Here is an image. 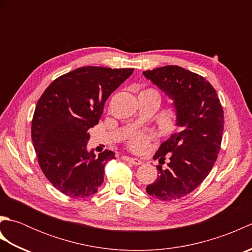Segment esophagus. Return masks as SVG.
<instances>
[{"mask_svg":"<svg viewBox=\"0 0 252 252\" xmlns=\"http://www.w3.org/2000/svg\"><path fill=\"white\" fill-rule=\"evenodd\" d=\"M122 159H123V160H126V161H127V162L132 163V164H134V165H140V164H142V160L137 159V158H131V157L123 156V157H122Z\"/></svg>","mask_w":252,"mask_h":252,"instance_id":"1","label":"esophagus"}]
</instances>
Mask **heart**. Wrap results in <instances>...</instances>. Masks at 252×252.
I'll return each mask as SVG.
<instances>
[{"mask_svg":"<svg viewBox=\"0 0 252 252\" xmlns=\"http://www.w3.org/2000/svg\"><path fill=\"white\" fill-rule=\"evenodd\" d=\"M145 92H152L159 95L157 91L154 89H147L145 91H143L142 93H145ZM155 136H156V134L152 131H138V132L133 133L131 136H129V138H127L126 141V145L132 152L141 153L144 151V149H146L149 141L153 140Z\"/></svg>","mask_w":252,"mask_h":252,"instance_id":"1","label":"heart"}]
</instances>
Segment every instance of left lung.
Returning <instances> with one entry per match:
<instances>
[{"label":"left lung","instance_id":"obj_1","mask_svg":"<svg viewBox=\"0 0 252 252\" xmlns=\"http://www.w3.org/2000/svg\"><path fill=\"white\" fill-rule=\"evenodd\" d=\"M174 99L179 131L159 146L158 175L146 191L157 199H181L199 186L215 165L224 131V111L216 89L206 78L180 66L144 71ZM168 158L167 168H162Z\"/></svg>","mask_w":252,"mask_h":252}]
</instances>
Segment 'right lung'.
Listing matches in <instances>:
<instances>
[{
    "instance_id": "right-lung-1",
    "label": "right lung",
    "mask_w": 252,
    "mask_h": 252,
    "mask_svg": "<svg viewBox=\"0 0 252 252\" xmlns=\"http://www.w3.org/2000/svg\"><path fill=\"white\" fill-rule=\"evenodd\" d=\"M133 68L80 67L55 79L41 95L31 123V137L42 172L66 196L97 192L105 165L115 153L87 151L89 129L98 123L105 101L133 73Z\"/></svg>"
}]
</instances>
